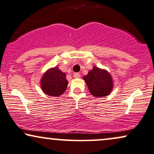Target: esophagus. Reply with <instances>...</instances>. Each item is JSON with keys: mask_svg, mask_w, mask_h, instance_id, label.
Wrapping results in <instances>:
<instances>
[{"mask_svg": "<svg viewBox=\"0 0 154 154\" xmlns=\"http://www.w3.org/2000/svg\"><path fill=\"white\" fill-rule=\"evenodd\" d=\"M80 77H81V75H80V74H79V73H75V74H74V77H75V78H79Z\"/></svg>", "mask_w": 154, "mask_h": 154, "instance_id": "esophagus-1", "label": "esophagus"}]
</instances>
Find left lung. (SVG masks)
I'll list each match as a JSON object with an SVG mask.
<instances>
[{"instance_id":"1","label":"left lung","mask_w":154,"mask_h":154,"mask_svg":"<svg viewBox=\"0 0 154 154\" xmlns=\"http://www.w3.org/2000/svg\"><path fill=\"white\" fill-rule=\"evenodd\" d=\"M83 79L91 95L95 97L107 96L114 87L110 74L105 69L95 66L86 76H84Z\"/></svg>"}]
</instances>
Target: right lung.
<instances>
[{
    "label": "right lung",
    "instance_id": "1",
    "mask_svg": "<svg viewBox=\"0 0 154 154\" xmlns=\"http://www.w3.org/2000/svg\"><path fill=\"white\" fill-rule=\"evenodd\" d=\"M67 85L66 74L60 70L57 67L47 70L40 80L42 91L51 97H59L63 94L67 89Z\"/></svg>",
    "mask_w": 154,
    "mask_h": 154
}]
</instances>
